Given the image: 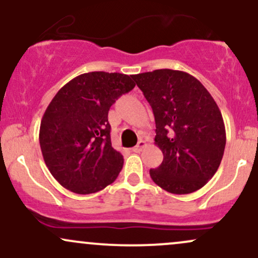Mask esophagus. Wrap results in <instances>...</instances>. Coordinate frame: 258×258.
Instances as JSON below:
<instances>
[{
    "label": "esophagus",
    "mask_w": 258,
    "mask_h": 258,
    "mask_svg": "<svg viewBox=\"0 0 258 258\" xmlns=\"http://www.w3.org/2000/svg\"><path fill=\"white\" fill-rule=\"evenodd\" d=\"M147 147V143H146V141H139L138 142V144L137 146H136L135 148H133V152H136V153H139V152H142V149H144V148Z\"/></svg>",
    "instance_id": "34e87169"
}]
</instances>
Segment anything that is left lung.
<instances>
[{
    "label": "left lung",
    "instance_id": "left-lung-1",
    "mask_svg": "<svg viewBox=\"0 0 258 258\" xmlns=\"http://www.w3.org/2000/svg\"><path fill=\"white\" fill-rule=\"evenodd\" d=\"M155 117V144L162 164L150 170L159 186L172 194L203 188L220 167L226 147L221 110L190 74L160 69L132 75Z\"/></svg>",
    "mask_w": 258,
    "mask_h": 258
}]
</instances>
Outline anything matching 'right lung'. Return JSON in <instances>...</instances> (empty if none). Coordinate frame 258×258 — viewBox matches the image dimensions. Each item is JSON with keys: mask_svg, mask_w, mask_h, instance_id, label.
Segmentation results:
<instances>
[{"mask_svg": "<svg viewBox=\"0 0 258 258\" xmlns=\"http://www.w3.org/2000/svg\"><path fill=\"white\" fill-rule=\"evenodd\" d=\"M132 75L92 72L64 85L47 106L40 146L52 176L76 194H92L119 176L123 156L111 147L108 112L135 87Z\"/></svg>", "mask_w": 258, "mask_h": 258, "instance_id": "add662e5", "label": "right lung"}]
</instances>
